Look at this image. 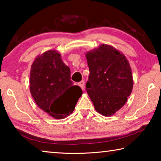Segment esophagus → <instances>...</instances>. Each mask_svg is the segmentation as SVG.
<instances>
[{"mask_svg":"<svg viewBox=\"0 0 161 161\" xmlns=\"http://www.w3.org/2000/svg\"><path fill=\"white\" fill-rule=\"evenodd\" d=\"M78 85L81 87L82 90H84V81H81L80 82H79Z\"/></svg>","mask_w":161,"mask_h":161,"instance_id":"esophagus-1","label":"esophagus"}]
</instances>
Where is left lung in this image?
I'll return each mask as SVG.
<instances>
[{
  "label": "left lung",
  "mask_w": 161,
  "mask_h": 161,
  "mask_svg": "<svg viewBox=\"0 0 161 161\" xmlns=\"http://www.w3.org/2000/svg\"><path fill=\"white\" fill-rule=\"evenodd\" d=\"M89 69L87 94L95 110L104 116L114 115L126 103L133 81L126 56L109 45L102 44L86 53Z\"/></svg>",
  "instance_id": "1"
}]
</instances>
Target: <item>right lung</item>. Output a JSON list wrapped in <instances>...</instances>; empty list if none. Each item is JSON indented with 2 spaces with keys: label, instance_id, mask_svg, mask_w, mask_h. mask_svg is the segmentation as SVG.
Returning a JSON list of instances; mask_svg holds the SVG:
<instances>
[{
  "label": "right lung",
  "instance_id": "1",
  "mask_svg": "<svg viewBox=\"0 0 161 161\" xmlns=\"http://www.w3.org/2000/svg\"><path fill=\"white\" fill-rule=\"evenodd\" d=\"M30 91L38 107L56 119L72 114L82 94L80 87L70 80L69 67L54 50L38 55L32 62Z\"/></svg>",
  "mask_w": 161,
  "mask_h": 161
}]
</instances>
